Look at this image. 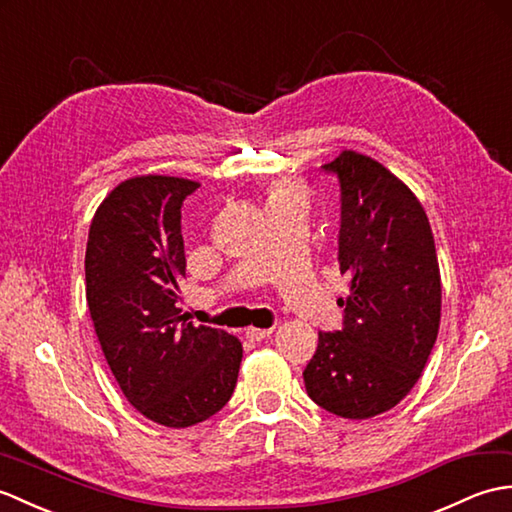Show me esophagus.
Masks as SVG:
<instances>
[{
	"mask_svg": "<svg viewBox=\"0 0 512 512\" xmlns=\"http://www.w3.org/2000/svg\"><path fill=\"white\" fill-rule=\"evenodd\" d=\"M271 333H274V328H256V326H249L245 335L247 339H252V342H263Z\"/></svg>",
	"mask_w": 512,
	"mask_h": 512,
	"instance_id": "34e87169",
	"label": "esophagus"
}]
</instances>
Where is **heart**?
I'll list each match as a JSON object with an SVG mask.
<instances>
[{"mask_svg": "<svg viewBox=\"0 0 512 512\" xmlns=\"http://www.w3.org/2000/svg\"><path fill=\"white\" fill-rule=\"evenodd\" d=\"M300 188L291 184V181H280V184H276L274 188H271V195H269V201L271 199H282V197H291V195H298Z\"/></svg>", "mask_w": 512, "mask_h": 512, "instance_id": "heart-1", "label": "heart"}]
</instances>
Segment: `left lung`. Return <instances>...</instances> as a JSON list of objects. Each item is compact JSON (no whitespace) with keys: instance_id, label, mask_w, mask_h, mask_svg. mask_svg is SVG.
<instances>
[{"instance_id":"obj_1","label":"left lung","mask_w":512,"mask_h":512,"mask_svg":"<svg viewBox=\"0 0 512 512\" xmlns=\"http://www.w3.org/2000/svg\"><path fill=\"white\" fill-rule=\"evenodd\" d=\"M339 179L344 328L320 333L302 377L311 399L342 418H372L420 379L440 326V269L429 219L383 164L342 151L322 166Z\"/></svg>"}]
</instances>
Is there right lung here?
Returning a JSON list of instances; mask_svg holds the SVG:
<instances>
[{
	"instance_id": "1",
	"label": "right lung",
	"mask_w": 512,
	"mask_h": 512,
	"mask_svg": "<svg viewBox=\"0 0 512 512\" xmlns=\"http://www.w3.org/2000/svg\"><path fill=\"white\" fill-rule=\"evenodd\" d=\"M197 181L142 175L122 181L89 225L85 293L109 368L127 401L153 423L190 427L230 401L243 346L186 322L181 203Z\"/></svg>"
}]
</instances>
